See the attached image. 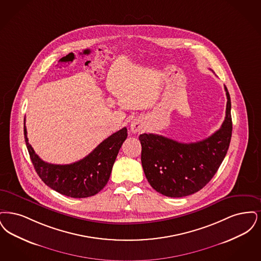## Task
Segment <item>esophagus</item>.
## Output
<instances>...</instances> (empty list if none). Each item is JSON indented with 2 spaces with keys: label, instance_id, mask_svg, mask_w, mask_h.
<instances>
[{
  "label": "esophagus",
  "instance_id": "34e87169",
  "mask_svg": "<svg viewBox=\"0 0 261 261\" xmlns=\"http://www.w3.org/2000/svg\"><path fill=\"white\" fill-rule=\"evenodd\" d=\"M130 129H132L133 133H138V132L140 130V125H139L138 123L134 122V123H132V125H130Z\"/></svg>",
  "mask_w": 261,
  "mask_h": 261
}]
</instances>
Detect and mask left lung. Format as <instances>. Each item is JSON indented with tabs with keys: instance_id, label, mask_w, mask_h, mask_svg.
Returning <instances> with one entry per match:
<instances>
[{
	"instance_id": "1",
	"label": "left lung",
	"mask_w": 261,
	"mask_h": 261,
	"mask_svg": "<svg viewBox=\"0 0 261 261\" xmlns=\"http://www.w3.org/2000/svg\"><path fill=\"white\" fill-rule=\"evenodd\" d=\"M226 91L224 122L202 141L182 143L166 136L143 134L141 164L150 185L167 197L180 198L200 191L211 181L225 158L232 136L231 100Z\"/></svg>"
}]
</instances>
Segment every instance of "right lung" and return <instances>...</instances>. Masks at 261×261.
<instances>
[{"label": "right lung", "mask_w": 261, "mask_h": 261, "mask_svg": "<svg viewBox=\"0 0 261 261\" xmlns=\"http://www.w3.org/2000/svg\"><path fill=\"white\" fill-rule=\"evenodd\" d=\"M126 136L127 129L123 127L103 140L84 159L69 165H55L43 161L35 153L28 142L24 123V138L36 172L49 188L71 198H87L101 191L109 180Z\"/></svg>", "instance_id": "obj_1"}]
</instances>
